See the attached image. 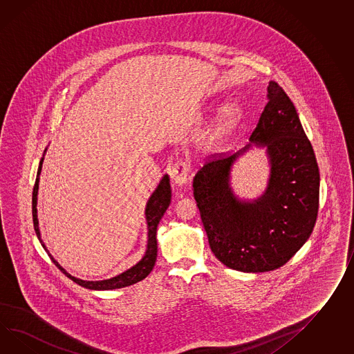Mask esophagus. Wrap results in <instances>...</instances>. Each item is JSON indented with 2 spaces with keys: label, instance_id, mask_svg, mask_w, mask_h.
Listing matches in <instances>:
<instances>
[{
  "label": "esophagus",
  "instance_id": "34e87169",
  "mask_svg": "<svg viewBox=\"0 0 354 354\" xmlns=\"http://www.w3.org/2000/svg\"><path fill=\"white\" fill-rule=\"evenodd\" d=\"M189 174L190 164L187 160H183V158H179V160H176L174 162L171 171H170L171 179L178 185L185 184L187 180H188V178H189Z\"/></svg>",
  "mask_w": 354,
  "mask_h": 354
}]
</instances>
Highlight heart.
<instances>
[{
	"instance_id": "1",
	"label": "heart",
	"mask_w": 354,
	"mask_h": 354,
	"mask_svg": "<svg viewBox=\"0 0 354 354\" xmlns=\"http://www.w3.org/2000/svg\"><path fill=\"white\" fill-rule=\"evenodd\" d=\"M241 116V110L236 104H233V106L227 107V110L225 111L224 119H223V122H221V127H220L221 131L226 133V131L233 130L234 128L239 124Z\"/></svg>"
}]
</instances>
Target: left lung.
Wrapping results in <instances>:
<instances>
[{"instance_id":"left-lung-1","label":"left lung","mask_w":354,"mask_h":354,"mask_svg":"<svg viewBox=\"0 0 354 354\" xmlns=\"http://www.w3.org/2000/svg\"><path fill=\"white\" fill-rule=\"evenodd\" d=\"M250 140L266 145L271 176L266 193L248 203L234 197L229 173L236 155L205 158L193 194L216 259L243 272L285 265L310 238L319 212V171L293 102L276 82Z\"/></svg>"}]
</instances>
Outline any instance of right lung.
Masks as SVG:
<instances>
[{"mask_svg": "<svg viewBox=\"0 0 354 354\" xmlns=\"http://www.w3.org/2000/svg\"><path fill=\"white\" fill-rule=\"evenodd\" d=\"M42 164H44V158L39 162L38 167V173H37V179H35V187H33V196H32V215H33V224H35V230L39 241H41V234H39V227H38V218H37V193H38V176L42 170ZM170 198H171V188H170V180L169 176L165 175L162 180L160 181L157 189L153 192V194L151 196V198L148 199L146 206V218L147 224H148V244H147V250L145 257L139 261L136 266L129 268L128 271L122 272L120 275L115 276L113 279L109 280H102V281H84L77 279L74 276L69 275L60 265L52 259L51 254L48 253V250H46L44 243V250L48 253V256L51 257L52 262L60 268L62 274L68 276L74 283L86 288V289H93V290H111V289H119L124 286H129V285L136 284L140 280H143L148 274L152 271V268L155 266L156 257H157V239H156V232H157V225L160 223L161 217L164 216L165 211L170 205Z\"/></svg>", "mask_w": 354, "mask_h": 354, "instance_id": "add662e5", "label": "right lung"}]
</instances>
